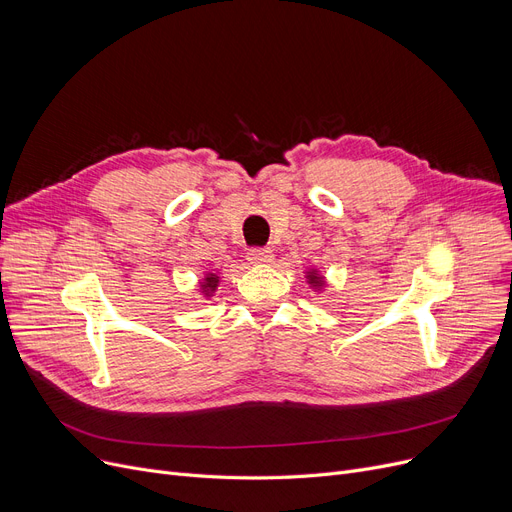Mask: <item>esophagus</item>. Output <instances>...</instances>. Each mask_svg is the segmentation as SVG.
Segmentation results:
<instances>
[{
  "instance_id": "obj_1",
  "label": "esophagus",
  "mask_w": 512,
  "mask_h": 512,
  "mask_svg": "<svg viewBox=\"0 0 512 512\" xmlns=\"http://www.w3.org/2000/svg\"><path fill=\"white\" fill-rule=\"evenodd\" d=\"M247 259H249L253 265H267V263H272L274 255H272L270 249H249Z\"/></svg>"
}]
</instances>
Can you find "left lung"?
Returning <instances> with one entry per match:
<instances>
[{
  "mask_svg": "<svg viewBox=\"0 0 512 512\" xmlns=\"http://www.w3.org/2000/svg\"><path fill=\"white\" fill-rule=\"evenodd\" d=\"M307 282L313 286V288H321L324 286V278H321L319 274H317V270H311V272H307Z\"/></svg>",
  "mask_w": 512,
  "mask_h": 512,
  "instance_id": "left-lung-1",
  "label": "left lung"
}]
</instances>
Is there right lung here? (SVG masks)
<instances>
[{"label":"right lung","mask_w":512,"mask_h":512,"mask_svg":"<svg viewBox=\"0 0 512 512\" xmlns=\"http://www.w3.org/2000/svg\"><path fill=\"white\" fill-rule=\"evenodd\" d=\"M220 284V276L218 274H205L203 282H201V292H205V297H211Z\"/></svg>","instance_id":"right-lung-1"}]
</instances>
